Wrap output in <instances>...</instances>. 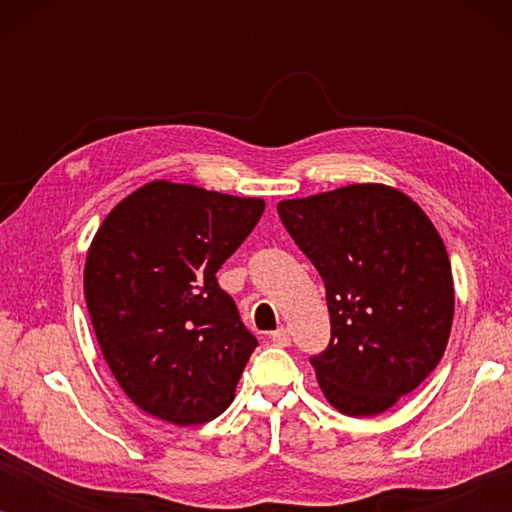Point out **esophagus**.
<instances>
[{
    "mask_svg": "<svg viewBox=\"0 0 512 512\" xmlns=\"http://www.w3.org/2000/svg\"><path fill=\"white\" fill-rule=\"evenodd\" d=\"M272 342L279 347H289L291 345V333L289 328H277L275 333H272Z\"/></svg>",
    "mask_w": 512,
    "mask_h": 512,
    "instance_id": "34e87169",
    "label": "esophagus"
}]
</instances>
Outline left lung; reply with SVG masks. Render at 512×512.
Here are the masks:
<instances>
[{"mask_svg": "<svg viewBox=\"0 0 512 512\" xmlns=\"http://www.w3.org/2000/svg\"><path fill=\"white\" fill-rule=\"evenodd\" d=\"M277 212L326 286L331 342L310 359L326 401L347 417L380 415L429 377L450 340L443 237L415 200L384 184L282 200Z\"/></svg>", "mask_w": 512, "mask_h": 512, "instance_id": "left-lung-1", "label": "left lung"}]
</instances>
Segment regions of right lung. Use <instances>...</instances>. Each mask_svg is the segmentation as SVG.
<instances>
[{
	"label": "right lung",
	"mask_w": 512,
	"mask_h": 512,
	"mask_svg": "<svg viewBox=\"0 0 512 512\" xmlns=\"http://www.w3.org/2000/svg\"><path fill=\"white\" fill-rule=\"evenodd\" d=\"M261 198L156 179L107 214L83 293L104 361L139 410L205 424L233 403L258 340L216 272L261 219Z\"/></svg>",
	"instance_id": "1"
}]
</instances>
